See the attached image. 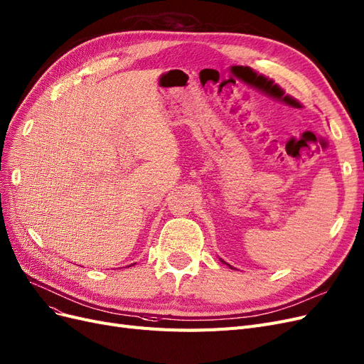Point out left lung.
Segmentation results:
<instances>
[{
    "instance_id": "left-lung-1",
    "label": "left lung",
    "mask_w": 364,
    "mask_h": 364,
    "mask_svg": "<svg viewBox=\"0 0 364 364\" xmlns=\"http://www.w3.org/2000/svg\"><path fill=\"white\" fill-rule=\"evenodd\" d=\"M222 262H223V261H222ZM228 265H230V264H228ZM230 267H231V265H230ZM231 268H232V267H231Z\"/></svg>"
}]
</instances>
